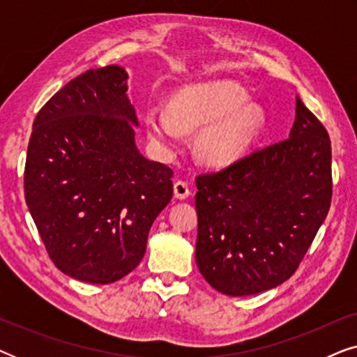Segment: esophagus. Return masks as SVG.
Here are the masks:
<instances>
[{
    "mask_svg": "<svg viewBox=\"0 0 357 357\" xmlns=\"http://www.w3.org/2000/svg\"><path fill=\"white\" fill-rule=\"evenodd\" d=\"M174 197L177 199H185L190 197V185L183 180H178V182L174 183Z\"/></svg>",
    "mask_w": 357,
    "mask_h": 357,
    "instance_id": "esophagus-1",
    "label": "esophagus"
}]
</instances>
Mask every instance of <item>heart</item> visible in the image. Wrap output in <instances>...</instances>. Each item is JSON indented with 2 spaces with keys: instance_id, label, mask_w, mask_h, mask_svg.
Masks as SVG:
<instances>
[{
  "instance_id": "1",
  "label": "heart",
  "mask_w": 357,
  "mask_h": 357,
  "mask_svg": "<svg viewBox=\"0 0 357 357\" xmlns=\"http://www.w3.org/2000/svg\"><path fill=\"white\" fill-rule=\"evenodd\" d=\"M144 123L151 139L162 149L178 143L182 130H197L203 158L231 164L250 149L265 123V112L248 102V92L234 81L187 86L170 97L169 109L148 105Z\"/></svg>"
}]
</instances>
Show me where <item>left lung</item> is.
Listing matches in <instances>:
<instances>
[{
    "instance_id": "8db88e82",
    "label": "left lung",
    "mask_w": 357,
    "mask_h": 357,
    "mask_svg": "<svg viewBox=\"0 0 357 357\" xmlns=\"http://www.w3.org/2000/svg\"><path fill=\"white\" fill-rule=\"evenodd\" d=\"M198 270L214 289L252 296L294 275L331 203V143L296 99L289 138L197 177Z\"/></svg>"
}]
</instances>
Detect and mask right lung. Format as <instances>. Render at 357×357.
Segmentation results:
<instances>
[{
    "instance_id": "1",
    "label": "right lung",
    "mask_w": 357,
    "mask_h": 357,
    "mask_svg": "<svg viewBox=\"0 0 357 357\" xmlns=\"http://www.w3.org/2000/svg\"><path fill=\"white\" fill-rule=\"evenodd\" d=\"M126 79L116 65L71 79L37 114L27 148L24 193L48 255L92 284L139 265L174 193L172 169L136 148Z\"/></svg>"
}]
</instances>
